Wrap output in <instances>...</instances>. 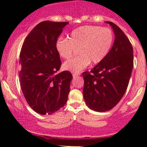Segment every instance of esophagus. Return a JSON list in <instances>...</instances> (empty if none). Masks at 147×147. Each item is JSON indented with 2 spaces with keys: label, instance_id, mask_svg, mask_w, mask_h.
I'll use <instances>...</instances> for the list:
<instances>
[{
  "label": "esophagus",
  "instance_id": "obj_1",
  "mask_svg": "<svg viewBox=\"0 0 147 147\" xmlns=\"http://www.w3.org/2000/svg\"><path fill=\"white\" fill-rule=\"evenodd\" d=\"M79 75H80V74H79V73H73L72 74V77H77V76H79Z\"/></svg>",
  "mask_w": 147,
  "mask_h": 147
}]
</instances>
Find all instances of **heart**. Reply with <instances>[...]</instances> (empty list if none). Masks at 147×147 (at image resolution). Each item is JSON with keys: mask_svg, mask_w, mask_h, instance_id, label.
<instances>
[{"mask_svg": "<svg viewBox=\"0 0 147 147\" xmlns=\"http://www.w3.org/2000/svg\"><path fill=\"white\" fill-rule=\"evenodd\" d=\"M114 41L112 30L108 28L86 25L71 32L67 38H59L55 45L60 57L68 59L78 49L79 56L63 63L64 70L79 73L90 62L99 63L107 57Z\"/></svg>", "mask_w": 147, "mask_h": 147, "instance_id": "1", "label": "heart"}]
</instances>
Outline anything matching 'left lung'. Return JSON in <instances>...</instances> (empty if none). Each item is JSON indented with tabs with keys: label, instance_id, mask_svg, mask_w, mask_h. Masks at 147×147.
<instances>
[{
	"label": "left lung",
	"instance_id": "obj_1",
	"mask_svg": "<svg viewBox=\"0 0 147 147\" xmlns=\"http://www.w3.org/2000/svg\"><path fill=\"white\" fill-rule=\"evenodd\" d=\"M106 23L115 34L113 47L90 72L82 73L84 100L90 109L97 112H105L117 105L125 93L133 68V50L129 38L115 23Z\"/></svg>",
	"mask_w": 147,
	"mask_h": 147
}]
</instances>
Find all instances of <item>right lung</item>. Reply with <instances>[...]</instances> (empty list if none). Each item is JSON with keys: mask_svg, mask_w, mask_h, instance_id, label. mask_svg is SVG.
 <instances>
[{"mask_svg": "<svg viewBox=\"0 0 147 147\" xmlns=\"http://www.w3.org/2000/svg\"><path fill=\"white\" fill-rule=\"evenodd\" d=\"M68 22L45 21L36 25L25 38L20 53L18 72L23 95L41 115H51L65 105L72 75L57 73L61 65L55 45Z\"/></svg>", "mask_w": 147, "mask_h": 147, "instance_id": "right-lung-1", "label": "right lung"}]
</instances>
